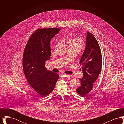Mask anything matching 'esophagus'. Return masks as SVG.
<instances>
[{"label":"esophagus","instance_id":"1","mask_svg":"<svg viewBox=\"0 0 124 124\" xmlns=\"http://www.w3.org/2000/svg\"><path fill=\"white\" fill-rule=\"evenodd\" d=\"M62 76H63V77H70V75H67V74H65V73L62 74Z\"/></svg>","mask_w":124,"mask_h":124}]
</instances>
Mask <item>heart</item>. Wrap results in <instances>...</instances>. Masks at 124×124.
I'll return each mask as SVG.
<instances>
[{
  "label": "heart",
  "mask_w": 124,
  "mask_h": 124,
  "mask_svg": "<svg viewBox=\"0 0 124 124\" xmlns=\"http://www.w3.org/2000/svg\"><path fill=\"white\" fill-rule=\"evenodd\" d=\"M64 39L69 44L70 47L76 48L79 50L84 45V42L82 39L79 38L75 37L73 39H70L68 37H65Z\"/></svg>",
  "instance_id": "1"
}]
</instances>
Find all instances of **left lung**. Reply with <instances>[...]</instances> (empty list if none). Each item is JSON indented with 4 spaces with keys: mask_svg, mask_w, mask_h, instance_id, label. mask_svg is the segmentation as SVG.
Returning a JSON list of instances; mask_svg holds the SVG:
<instances>
[{
    "mask_svg": "<svg viewBox=\"0 0 124 124\" xmlns=\"http://www.w3.org/2000/svg\"><path fill=\"white\" fill-rule=\"evenodd\" d=\"M79 64L82 66L83 77L78 78L81 85L76 89V92L84 97L92 90L102 66V55L100 46L94 36L89 32H87L85 48Z\"/></svg>",
    "mask_w": 124,
    "mask_h": 124,
    "instance_id": "1",
    "label": "left lung"
}]
</instances>
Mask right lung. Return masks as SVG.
Returning <instances> with one entry per match:
<instances>
[{
	"mask_svg": "<svg viewBox=\"0 0 124 124\" xmlns=\"http://www.w3.org/2000/svg\"><path fill=\"white\" fill-rule=\"evenodd\" d=\"M60 29H39L30 38L24 50L23 71L31 87L42 97L53 91L59 74L48 71L45 63L51 55L50 42Z\"/></svg>",
	"mask_w": 124,
	"mask_h": 124,
	"instance_id": "right-lung-1",
	"label": "right lung"
}]
</instances>
